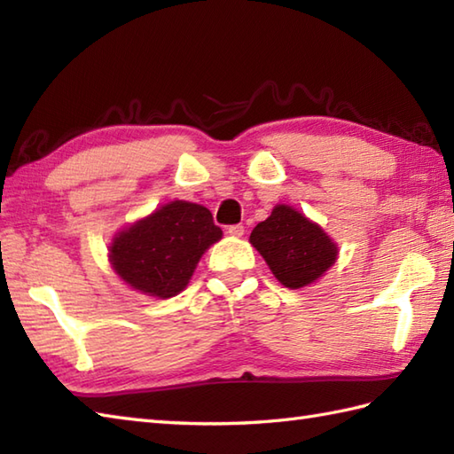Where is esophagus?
Here are the masks:
<instances>
[{
  "mask_svg": "<svg viewBox=\"0 0 454 454\" xmlns=\"http://www.w3.org/2000/svg\"><path fill=\"white\" fill-rule=\"evenodd\" d=\"M244 232H246V228H244L242 224H232V226H228V234H230V236H234V238L244 236Z\"/></svg>",
  "mask_w": 454,
  "mask_h": 454,
  "instance_id": "obj_1",
  "label": "esophagus"
}]
</instances>
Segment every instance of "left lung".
I'll return each instance as SVG.
<instances>
[{
  "mask_svg": "<svg viewBox=\"0 0 454 454\" xmlns=\"http://www.w3.org/2000/svg\"><path fill=\"white\" fill-rule=\"evenodd\" d=\"M249 242L288 288L314 283L335 263L337 247L324 230L291 207L277 205L254 228Z\"/></svg>",
  "mask_w": 454,
  "mask_h": 454,
  "instance_id": "1",
  "label": "left lung"
}]
</instances>
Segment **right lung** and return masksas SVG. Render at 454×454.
I'll return each instance as SVG.
<instances>
[{"mask_svg":"<svg viewBox=\"0 0 454 454\" xmlns=\"http://www.w3.org/2000/svg\"><path fill=\"white\" fill-rule=\"evenodd\" d=\"M220 238L208 208L173 200L114 238L111 263L137 291L169 298L187 286L200 255Z\"/></svg>","mask_w":454,"mask_h":454,"instance_id":"1","label":"right lung"}]
</instances>
